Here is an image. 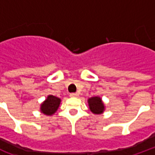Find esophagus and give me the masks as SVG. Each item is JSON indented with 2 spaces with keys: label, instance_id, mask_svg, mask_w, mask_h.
Returning a JSON list of instances; mask_svg holds the SVG:
<instances>
[{
  "label": "esophagus",
  "instance_id": "34e87169",
  "mask_svg": "<svg viewBox=\"0 0 155 155\" xmlns=\"http://www.w3.org/2000/svg\"><path fill=\"white\" fill-rule=\"evenodd\" d=\"M70 96H71V97H78V96H79V94H78V93H71Z\"/></svg>",
  "mask_w": 155,
  "mask_h": 155
}]
</instances>
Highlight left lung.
Wrapping results in <instances>:
<instances>
[{
	"label": "left lung",
	"mask_w": 155,
	"mask_h": 155,
	"mask_svg": "<svg viewBox=\"0 0 155 155\" xmlns=\"http://www.w3.org/2000/svg\"><path fill=\"white\" fill-rule=\"evenodd\" d=\"M90 110L94 114H101L104 110V106L103 102L100 97H92L88 100Z\"/></svg>",
	"instance_id": "8db88e82"
}]
</instances>
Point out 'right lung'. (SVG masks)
<instances>
[{"mask_svg":"<svg viewBox=\"0 0 155 155\" xmlns=\"http://www.w3.org/2000/svg\"><path fill=\"white\" fill-rule=\"evenodd\" d=\"M61 103V99L54 95H49L47 99L41 104V110L46 115H51L57 110Z\"/></svg>","mask_w":155,"mask_h":155,"instance_id":"obj_1","label":"right lung"}]
</instances>
